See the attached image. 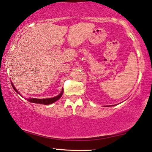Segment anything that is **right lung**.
Wrapping results in <instances>:
<instances>
[{"label": "right lung", "mask_w": 152, "mask_h": 152, "mask_svg": "<svg viewBox=\"0 0 152 152\" xmlns=\"http://www.w3.org/2000/svg\"><path fill=\"white\" fill-rule=\"evenodd\" d=\"M11 85H12V87H13V89H14V90L16 91L17 93L18 94H20V96H22L21 94H20V92L18 91V89H16L15 87V86L13 85L12 83H11ZM63 89H62L61 92L59 94L58 96H56L55 97H53V98H48V99H36V98H29L27 99V101L28 102H31V103H34V104H44V105H48V104H53V103L56 102V101H58V99L61 98L62 96V95H63Z\"/></svg>", "instance_id": "right-lung-1"}]
</instances>
